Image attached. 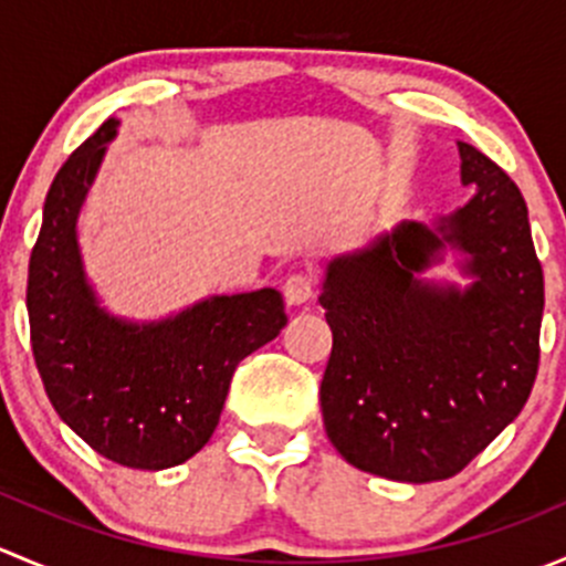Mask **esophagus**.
I'll return each instance as SVG.
<instances>
[{
  "mask_svg": "<svg viewBox=\"0 0 566 566\" xmlns=\"http://www.w3.org/2000/svg\"><path fill=\"white\" fill-rule=\"evenodd\" d=\"M315 295V279L304 271H295L284 279V301L290 306H301Z\"/></svg>",
  "mask_w": 566,
  "mask_h": 566,
  "instance_id": "obj_1",
  "label": "esophagus"
}]
</instances>
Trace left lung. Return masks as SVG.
Returning <instances> with one entry per match:
<instances>
[{"label": "left lung", "mask_w": 566, "mask_h": 566, "mask_svg": "<svg viewBox=\"0 0 566 566\" xmlns=\"http://www.w3.org/2000/svg\"><path fill=\"white\" fill-rule=\"evenodd\" d=\"M458 147L471 202L331 260L319 295L334 334L325 432L350 465L394 482L460 473L515 421L539 367L545 282L526 199L484 153ZM447 245L467 256L465 291L418 276Z\"/></svg>", "instance_id": "obj_1"}]
</instances>
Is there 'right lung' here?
<instances>
[{
    "label": "right lung",
    "mask_w": 566,
    "mask_h": 566,
    "mask_svg": "<svg viewBox=\"0 0 566 566\" xmlns=\"http://www.w3.org/2000/svg\"><path fill=\"white\" fill-rule=\"evenodd\" d=\"M106 119L51 182L30 256V339L60 419L106 460L139 471L186 462L213 436L238 364L287 323L273 287L213 295L158 323L101 310L84 279L76 219L106 142Z\"/></svg>",
    "instance_id": "1"
}]
</instances>
